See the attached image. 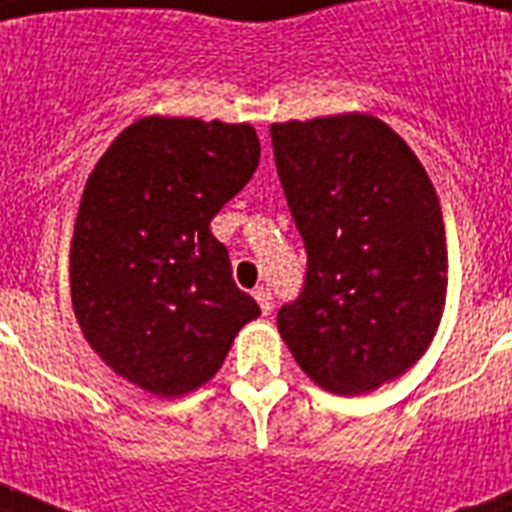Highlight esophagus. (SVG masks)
<instances>
[{"mask_svg":"<svg viewBox=\"0 0 512 512\" xmlns=\"http://www.w3.org/2000/svg\"><path fill=\"white\" fill-rule=\"evenodd\" d=\"M252 295H255V300H257V305H260V311H263V316H268V313L273 311L271 289H268V287H257L255 292H252Z\"/></svg>","mask_w":512,"mask_h":512,"instance_id":"obj_1","label":"esophagus"}]
</instances>
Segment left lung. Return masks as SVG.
<instances>
[{"mask_svg":"<svg viewBox=\"0 0 512 512\" xmlns=\"http://www.w3.org/2000/svg\"><path fill=\"white\" fill-rule=\"evenodd\" d=\"M273 156L308 252L279 332L316 385L372 393L436 337L449 257L441 204L406 140L372 114L271 124Z\"/></svg>","mask_w":512,"mask_h":512,"instance_id":"obj_1","label":"left lung"}]
</instances>
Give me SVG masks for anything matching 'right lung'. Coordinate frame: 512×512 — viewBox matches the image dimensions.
Returning <instances> with one entry per match:
<instances>
[{
    "label": "right lung",
    "instance_id": "1",
    "mask_svg": "<svg viewBox=\"0 0 512 512\" xmlns=\"http://www.w3.org/2000/svg\"><path fill=\"white\" fill-rule=\"evenodd\" d=\"M257 162L252 124L143 116L87 177L71 239V303L90 348L146 393L201 388L239 329L260 316L209 231Z\"/></svg>",
    "mask_w": 512,
    "mask_h": 512
}]
</instances>
